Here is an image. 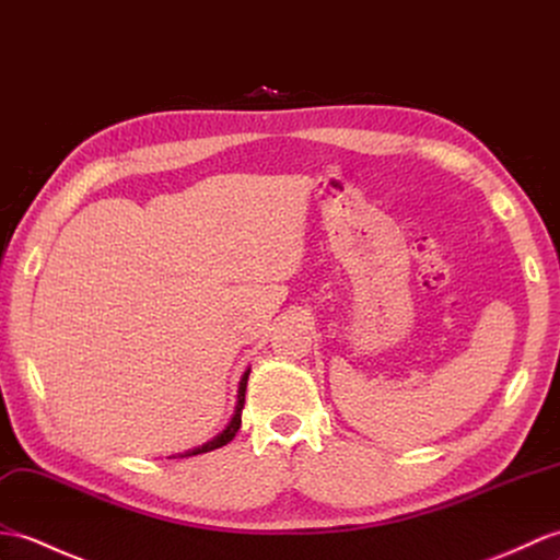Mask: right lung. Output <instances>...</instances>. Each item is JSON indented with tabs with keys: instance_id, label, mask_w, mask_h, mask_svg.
Instances as JSON below:
<instances>
[{
	"instance_id": "obj_1",
	"label": "right lung",
	"mask_w": 560,
	"mask_h": 560,
	"mask_svg": "<svg viewBox=\"0 0 560 560\" xmlns=\"http://www.w3.org/2000/svg\"><path fill=\"white\" fill-rule=\"evenodd\" d=\"M248 374H250V370H245V372H243V376H241V382H238V400H236V410H233L229 424H226L224 429H221V432H219L217 436H212L210 441H205L202 446H195V448H188V451H184V453H176L174 458L198 456V453H207V451L221 448V446H226L233 436H236V432L241 429V412H243V402H245V386H248Z\"/></svg>"
}]
</instances>
